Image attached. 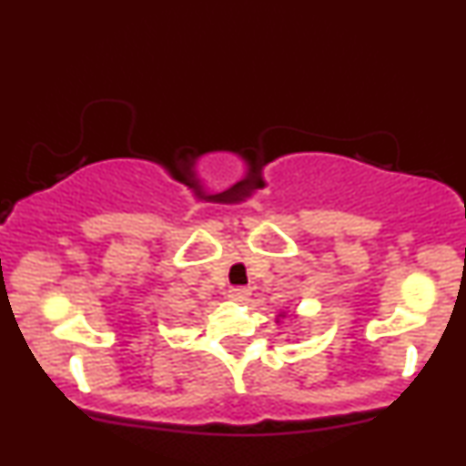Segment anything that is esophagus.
Returning a JSON list of instances; mask_svg holds the SVG:
<instances>
[{
    "label": "esophagus",
    "instance_id": "esophagus-1",
    "mask_svg": "<svg viewBox=\"0 0 466 466\" xmlns=\"http://www.w3.org/2000/svg\"><path fill=\"white\" fill-rule=\"evenodd\" d=\"M249 296H251L249 287H232V289H229V298H232V300H237V302L248 300Z\"/></svg>",
    "mask_w": 466,
    "mask_h": 466
}]
</instances>
